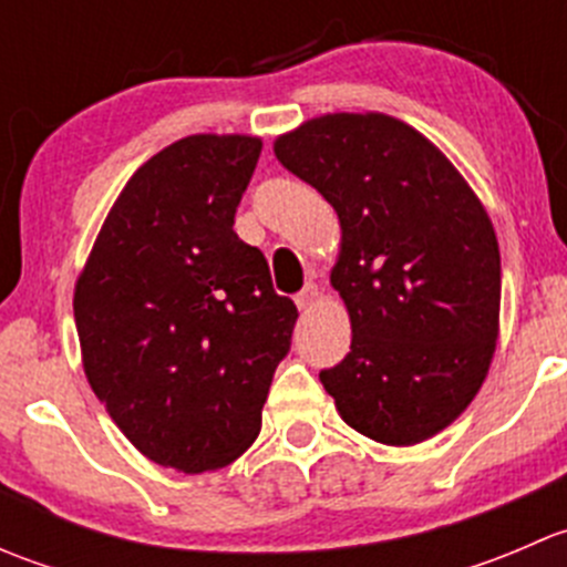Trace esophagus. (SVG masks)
Instances as JSON below:
<instances>
[{
	"instance_id": "1",
	"label": "esophagus",
	"mask_w": 567,
	"mask_h": 567,
	"mask_svg": "<svg viewBox=\"0 0 567 567\" xmlns=\"http://www.w3.org/2000/svg\"><path fill=\"white\" fill-rule=\"evenodd\" d=\"M316 299H318V285L316 282H307L305 290H301V293L296 296V307H299V310H310V307L316 305Z\"/></svg>"
}]
</instances>
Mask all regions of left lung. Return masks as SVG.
<instances>
[{
    "label": "left lung",
    "instance_id": "obj_1",
    "mask_svg": "<svg viewBox=\"0 0 567 567\" xmlns=\"http://www.w3.org/2000/svg\"><path fill=\"white\" fill-rule=\"evenodd\" d=\"M340 219L331 288L351 351L320 373L342 422L411 447L466 411L499 337L502 266L488 210L455 164L384 112H334L274 140Z\"/></svg>",
    "mask_w": 567,
    "mask_h": 567
}]
</instances>
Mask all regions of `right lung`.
I'll return each instance as SVG.
<instances>
[{
    "label": "right lung",
    "mask_w": 567,
    "mask_h": 567,
    "mask_svg": "<svg viewBox=\"0 0 567 567\" xmlns=\"http://www.w3.org/2000/svg\"><path fill=\"white\" fill-rule=\"evenodd\" d=\"M249 134H192L109 208L73 290L82 364L114 425L158 466H227L260 433L299 312L236 236L260 158Z\"/></svg>",
    "instance_id": "1"
}]
</instances>
